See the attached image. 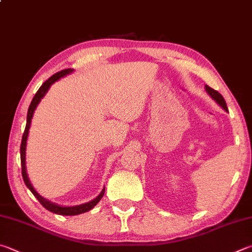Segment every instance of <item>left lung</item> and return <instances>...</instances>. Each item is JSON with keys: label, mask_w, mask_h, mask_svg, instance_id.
I'll use <instances>...</instances> for the list:
<instances>
[{"label": "left lung", "mask_w": 252, "mask_h": 252, "mask_svg": "<svg viewBox=\"0 0 252 252\" xmlns=\"http://www.w3.org/2000/svg\"><path fill=\"white\" fill-rule=\"evenodd\" d=\"M205 89H206V91H207V94L210 95V97H212L215 100V101H216L219 104V106H220L223 109V110H226V111L228 110L225 99H223L222 95L219 94L218 91L214 90L213 88H210L209 86H205Z\"/></svg>", "instance_id": "8db88e82"}]
</instances>
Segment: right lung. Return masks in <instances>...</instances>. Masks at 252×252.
<instances>
[{"mask_svg":"<svg viewBox=\"0 0 252 252\" xmlns=\"http://www.w3.org/2000/svg\"><path fill=\"white\" fill-rule=\"evenodd\" d=\"M74 71V69H71V68H68V69H63L56 72V74L53 75L50 78H48L46 81L44 82V84L40 86V88L37 90V93L35 94L33 100H32V102L30 104V108H29V112H27V120H26V126H25V130H24V133H23L22 136V143H21V164H22V176H23V180H24L25 185L29 187V189L33 193V195L35 196L36 198L38 199V202L43 205V207L46 208L49 212H52L54 214H58V215H63V216H74V215H79L82 213H86V212H89L90 209H93L95 205H97L100 199L102 198V196L104 195V189L101 190V193H100L97 197L94 199L90 200V202L86 203V204H82V205H77V206H70V207H63V206H59L55 203L49 202V200L45 199L44 197H42L37 191L34 189V187L32 186L31 182L29 180V176H27V173H26V165H25V151H26V141H27V136H29V132H30V126H31V121H32V118H33V114L36 107H37V104L39 103L40 100L44 97L45 94L49 89V87L52 86L55 81H57L59 78H62V77L66 76L68 74H70V72Z\"/></svg>","mask_w":252,"mask_h":252,"instance_id":"right-lung-1","label":"right lung"}]
</instances>
